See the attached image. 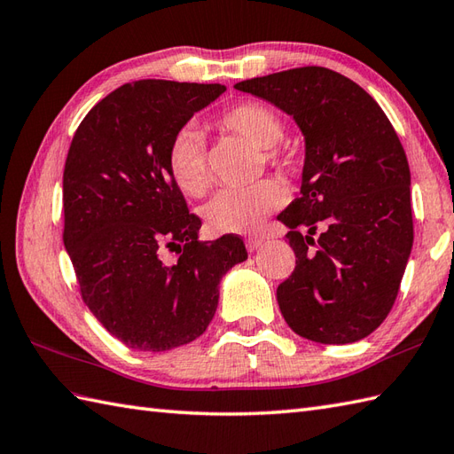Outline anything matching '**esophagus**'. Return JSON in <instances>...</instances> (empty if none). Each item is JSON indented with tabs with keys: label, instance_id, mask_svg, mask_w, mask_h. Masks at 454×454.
I'll return each instance as SVG.
<instances>
[{
	"label": "esophagus",
	"instance_id": "obj_1",
	"mask_svg": "<svg viewBox=\"0 0 454 454\" xmlns=\"http://www.w3.org/2000/svg\"><path fill=\"white\" fill-rule=\"evenodd\" d=\"M262 243H264V239H262V237H248L245 240V245H247V248L250 250V253H254L256 248H260Z\"/></svg>",
	"mask_w": 454,
	"mask_h": 454
}]
</instances>
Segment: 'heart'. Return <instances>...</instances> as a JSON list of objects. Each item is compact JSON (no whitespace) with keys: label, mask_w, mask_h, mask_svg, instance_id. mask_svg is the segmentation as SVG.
Instances as JSON below:
<instances>
[{"label":"heart","mask_w":454,"mask_h":454,"mask_svg":"<svg viewBox=\"0 0 454 454\" xmlns=\"http://www.w3.org/2000/svg\"><path fill=\"white\" fill-rule=\"evenodd\" d=\"M215 124L229 134L243 137L254 147L264 149L266 163L284 173L295 168V157L278 147L284 139V120L274 108L262 103H240L223 110ZM167 168L173 183L188 196H201L209 186L206 144L196 129L184 128L170 139ZM286 201V192L274 180H262L247 188H229L219 192L204 209L211 231L225 235L253 233L271 211Z\"/></svg>","instance_id":"obj_1"}]
</instances>
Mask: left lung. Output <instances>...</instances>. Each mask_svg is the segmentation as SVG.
<instances>
[{
  "label": "left lung",
  "instance_id": "1",
  "mask_svg": "<svg viewBox=\"0 0 454 454\" xmlns=\"http://www.w3.org/2000/svg\"><path fill=\"white\" fill-rule=\"evenodd\" d=\"M235 89L294 116L307 144L301 196L278 215L295 253L278 286L281 315L318 344L364 340L395 305L414 243L410 167L395 128L365 89L328 67Z\"/></svg>",
  "mask_w": 454,
  "mask_h": 454
}]
</instances>
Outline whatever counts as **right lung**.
I'll return each instance as SVG.
<instances>
[{
  "mask_svg": "<svg viewBox=\"0 0 454 454\" xmlns=\"http://www.w3.org/2000/svg\"><path fill=\"white\" fill-rule=\"evenodd\" d=\"M219 83L142 79L89 110L64 167V245L89 310L139 351L196 340L215 315L219 281L247 260L239 235L201 243V219L167 168V149ZM165 252L179 258L173 265Z\"/></svg>",
  "mask_w": 454,
  "mask_h": 454,
  "instance_id": "obj_1",
  "label": "right lung"
}]
</instances>
